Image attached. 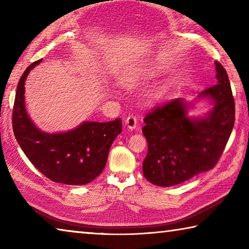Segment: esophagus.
I'll list each match as a JSON object with an SVG mask.
<instances>
[{"label": "esophagus", "instance_id": "esophagus-1", "mask_svg": "<svg viewBox=\"0 0 249 249\" xmlns=\"http://www.w3.org/2000/svg\"><path fill=\"white\" fill-rule=\"evenodd\" d=\"M125 124L127 125V127L129 129H135V128H136L137 125H138L136 116H135V115H128L127 119L125 120Z\"/></svg>", "mask_w": 249, "mask_h": 249}]
</instances>
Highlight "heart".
I'll use <instances>...</instances> for the list:
<instances>
[{"label": "heart", "instance_id": "b5f03b06", "mask_svg": "<svg viewBox=\"0 0 249 249\" xmlns=\"http://www.w3.org/2000/svg\"><path fill=\"white\" fill-rule=\"evenodd\" d=\"M141 74L140 71H133V72H129L128 74H126V77L124 78V81L127 84H134L136 82V80L138 79V75Z\"/></svg>", "mask_w": 249, "mask_h": 249}]
</instances>
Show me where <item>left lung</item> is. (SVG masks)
Returning a JSON list of instances; mask_svg holds the SVG:
<instances>
[{"mask_svg": "<svg viewBox=\"0 0 249 249\" xmlns=\"http://www.w3.org/2000/svg\"><path fill=\"white\" fill-rule=\"evenodd\" d=\"M217 84L200 98L213 100L204 119L187 117V103L174 99L147 113L142 127L148 151L142 172L150 183L170 187L208 171L220 160L235 122V102L229 75L215 61Z\"/></svg>", "mask_w": 249, "mask_h": 249, "instance_id": "left-lung-1", "label": "left lung"}]
</instances>
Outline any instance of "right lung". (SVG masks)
I'll return each mask as SVG.
<instances>
[{
    "label": "right lung",
    "mask_w": 249,
    "mask_h": 249,
    "mask_svg": "<svg viewBox=\"0 0 249 249\" xmlns=\"http://www.w3.org/2000/svg\"><path fill=\"white\" fill-rule=\"evenodd\" d=\"M40 61L28 66L18 84L12 114L15 138L29 161L48 179L64 184H87L103 171L112 142L122 132V121L84 122L67 133L41 132L28 117L24 103L25 80Z\"/></svg>",
    "instance_id": "add662e5"
}]
</instances>
